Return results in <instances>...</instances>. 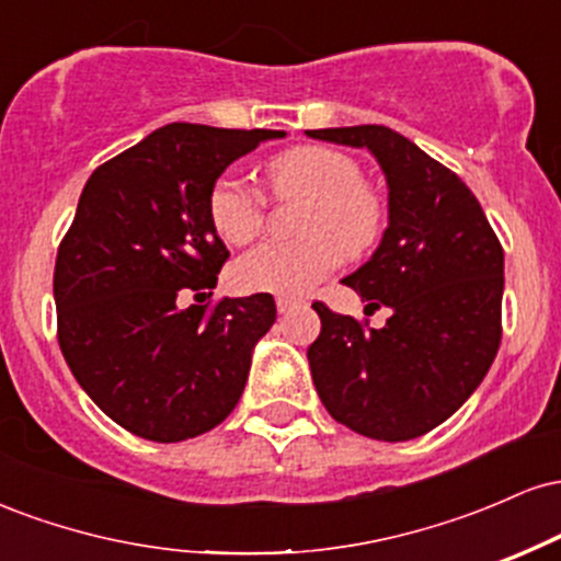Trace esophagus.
<instances>
[{"mask_svg":"<svg viewBox=\"0 0 561 561\" xmlns=\"http://www.w3.org/2000/svg\"><path fill=\"white\" fill-rule=\"evenodd\" d=\"M302 302L300 300H293V298H276V311L279 313H289L293 308H300Z\"/></svg>","mask_w":561,"mask_h":561,"instance_id":"34e87169","label":"esophagus"}]
</instances>
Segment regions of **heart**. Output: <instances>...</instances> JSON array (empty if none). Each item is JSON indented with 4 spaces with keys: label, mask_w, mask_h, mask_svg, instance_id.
Listing matches in <instances>:
<instances>
[{
    "label": "heart",
    "mask_w": 561,
    "mask_h": 561,
    "mask_svg": "<svg viewBox=\"0 0 561 561\" xmlns=\"http://www.w3.org/2000/svg\"><path fill=\"white\" fill-rule=\"evenodd\" d=\"M266 182L276 197H306L298 240L263 242L231 266V285L242 293H272L300 298L345 253H362L382 229V203L362 182V169L351 156L321 145H302L279 152L266 163ZM208 216L221 240L244 244L261 234L266 199L234 173L218 176L208 192Z\"/></svg>",
    "instance_id": "heart-1"
}]
</instances>
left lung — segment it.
Masks as SVG:
<instances>
[{
  "instance_id": "8db88e82",
  "label": "left lung",
  "mask_w": 561,
  "mask_h": 561,
  "mask_svg": "<svg viewBox=\"0 0 561 561\" xmlns=\"http://www.w3.org/2000/svg\"><path fill=\"white\" fill-rule=\"evenodd\" d=\"M308 137L366 147L388 179V229L345 276L382 330L313 302L321 332L308 364L327 411L353 433L411 440L478 390L501 343L504 250L478 197L454 171L388 126L313 128Z\"/></svg>"
}]
</instances>
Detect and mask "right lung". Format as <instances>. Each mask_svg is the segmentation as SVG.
Here are the masks:
<instances>
[{
	"mask_svg": "<svg viewBox=\"0 0 561 561\" xmlns=\"http://www.w3.org/2000/svg\"><path fill=\"white\" fill-rule=\"evenodd\" d=\"M272 128L169 124L102 163L79 197L55 263L60 351L87 396L128 433L179 443L221 424L276 321L274 298L210 295L229 259L208 216L227 165Z\"/></svg>",
	"mask_w": 561,
	"mask_h": 561,
	"instance_id": "right-lung-1",
	"label": "right lung"
}]
</instances>
